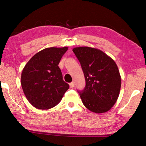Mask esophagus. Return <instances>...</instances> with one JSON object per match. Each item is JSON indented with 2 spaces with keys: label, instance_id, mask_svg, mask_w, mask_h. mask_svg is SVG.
<instances>
[{
  "label": "esophagus",
  "instance_id": "1",
  "mask_svg": "<svg viewBox=\"0 0 146 146\" xmlns=\"http://www.w3.org/2000/svg\"><path fill=\"white\" fill-rule=\"evenodd\" d=\"M74 86H75V82H72L70 83V87L71 88H74Z\"/></svg>",
  "mask_w": 146,
  "mask_h": 146
}]
</instances>
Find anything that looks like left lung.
<instances>
[{"mask_svg": "<svg viewBox=\"0 0 146 146\" xmlns=\"http://www.w3.org/2000/svg\"><path fill=\"white\" fill-rule=\"evenodd\" d=\"M73 51L80 63L86 87L80 91L83 104L91 111H108L117 102L121 87V76L113 59L98 49L76 47Z\"/></svg>", "mask_w": 146, "mask_h": 146, "instance_id": "1", "label": "left lung"}]
</instances>
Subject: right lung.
<instances>
[{
	"mask_svg": "<svg viewBox=\"0 0 146 146\" xmlns=\"http://www.w3.org/2000/svg\"><path fill=\"white\" fill-rule=\"evenodd\" d=\"M68 47L48 48L36 53L21 74V86L31 104L38 110H49L60 102L70 86L64 82L58 67Z\"/></svg>",
	"mask_w": 146,
	"mask_h": 146,
	"instance_id": "1",
	"label": "right lung"
}]
</instances>
